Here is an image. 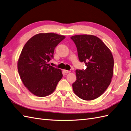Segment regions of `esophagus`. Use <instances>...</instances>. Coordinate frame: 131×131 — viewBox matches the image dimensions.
<instances>
[{
  "mask_svg": "<svg viewBox=\"0 0 131 131\" xmlns=\"http://www.w3.org/2000/svg\"><path fill=\"white\" fill-rule=\"evenodd\" d=\"M63 72H64L65 73H70V71H69V70H63Z\"/></svg>",
  "mask_w": 131,
  "mask_h": 131,
  "instance_id": "obj_1",
  "label": "esophagus"
}]
</instances>
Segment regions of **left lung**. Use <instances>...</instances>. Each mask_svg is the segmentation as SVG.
I'll return each mask as SVG.
<instances>
[{
	"mask_svg": "<svg viewBox=\"0 0 131 131\" xmlns=\"http://www.w3.org/2000/svg\"><path fill=\"white\" fill-rule=\"evenodd\" d=\"M78 50L80 62L86 69L76 70L73 91L79 98L90 101L102 95L110 85L113 73V58L101 40L91 35L71 37Z\"/></svg>",
	"mask_w": 131,
	"mask_h": 131,
	"instance_id": "obj_1",
	"label": "left lung"
}]
</instances>
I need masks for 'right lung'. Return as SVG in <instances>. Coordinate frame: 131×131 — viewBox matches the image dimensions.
Returning <instances> with one entry per match:
<instances>
[{
    "instance_id": "right-lung-1",
    "label": "right lung",
    "mask_w": 131,
    "mask_h": 131,
    "mask_svg": "<svg viewBox=\"0 0 131 131\" xmlns=\"http://www.w3.org/2000/svg\"><path fill=\"white\" fill-rule=\"evenodd\" d=\"M65 38L54 33H40L23 47L18 61V72L24 86L35 96L51 94L62 79L61 70L48 62L53 59L56 46Z\"/></svg>"
}]
</instances>
